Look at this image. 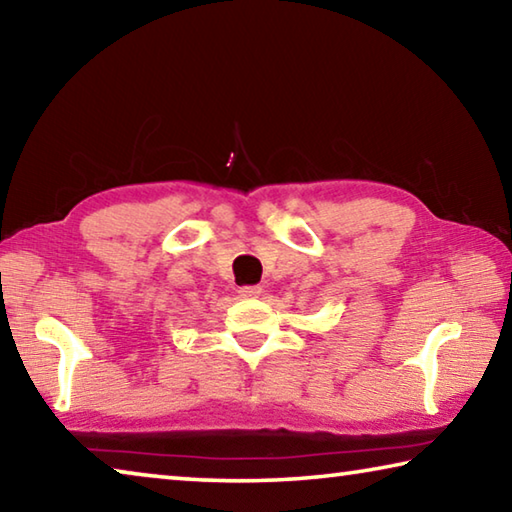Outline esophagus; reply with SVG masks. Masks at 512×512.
<instances>
[{
	"instance_id": "obj_1",
	"label": "esophagus",
	"mask_w": 512,
	"mask_h": 512,
	"mask_svg": "<svg viewBox=\"0 0 512 512\" xmlns=\"http://www.w3.org/2000/svg\"><path fill=\"white\" fill-rule=\"evenodd\" d=\"M239 296L241 298H259V296H262V287H257V284H255V287H241Z\"/></svg>"
}]
</instances>
